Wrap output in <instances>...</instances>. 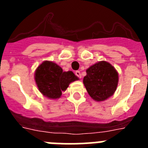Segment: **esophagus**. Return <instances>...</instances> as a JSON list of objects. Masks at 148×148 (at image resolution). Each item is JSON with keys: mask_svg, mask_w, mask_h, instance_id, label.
Instances as JSON below:
<instances>
[{"mask_svg": "<svg viewBox=\"0 0 148 148\" xmlns=\"http://www.w3.org/2000/svg\"><path fill=\"white\" fill-rule=\"evenodd\" d=\"M75 75H76L77 77H78L79 78H82V74H81L80 71H78V70L75 71Z\"/></svg>", "mask_w": 148, "mask_h": 148, "instance_id": "34e87169", "label": "esophagus"}]
</instances>
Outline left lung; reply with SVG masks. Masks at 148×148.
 Instances as JSON below:
<instances>
[{
  "instance_id": "8db88e82",
  "label": "left lung",
  "mask_w": 148,
  "mask_h": 148,
  "mask_svg": "<svg viewBox=\"0 0 148 148\" xmlns=\"http://www.w3.org/2000/svg\"><path fill=\"white\" fill-rule=\"evenodd\" d=\"M83 83L93 100L102 101L114 94L118 86L119 74L107 61H99L86 70Z\"/></svg>"
}]
</instances>
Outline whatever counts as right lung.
<instances>
[{
  "label": "right lung",
  "mask_w": 148,
  "mask_h": 148,
  "mask_svg": "<svg viewBox=\"0 0 148 148\" xmlns=\"http://www.w3.org/2000/svg\"><path fill=\"white\" fill-rule=\"evenodd\" d=\"M35 80L44 96L51 99L61 97L62 91L78 78L72 71L64 72L62 68L53 61H45L35 70Z\"/></svg>",
  "instance_id": "obj_1"
}]
</instances>
